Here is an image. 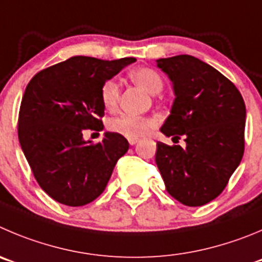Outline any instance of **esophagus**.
Listing matches in <instances>:
<instances>
[{"label": "esophagus", "mask_w": 262, "mask_h": 262, "mask_svg": "<svg viewBox=\"0 0 262 262\" xmlns=\"http://www.w3.org/2000/svg\"><path fill=\"white\" fill-rule=\"evenodd\" d=\"M128 142H129V145L133 146V145H136L137 142H138V139H137V138H129Z\"/></svg>", "instance_id": "34e87169"}]
</instances>
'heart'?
I'll return each instance as SVG.
<instances>
[{"label": "heart", "instance_id": "heart-1", "mask_svg": "<svg viewBox=\"0 0 262 262\" xmlns=\"http://www.w3.org/2000/svg\"><path fill=\"white\" fill-rule=\"evenodd\" d=\"M132 81L145 89L150 94H158L164 88L163 77L158 71L148 67L133 70L129 73ZM102 104L107 110H115L120 98V88L115 80H107L102 84L101 92ZM156 121L147 116H134V115H120L110 120L108 129L114 133L121 134L126 138H139L148 133L155 126Z\"/></svg>", "mask_w": 262, "mask_h": 262}]
</instances>
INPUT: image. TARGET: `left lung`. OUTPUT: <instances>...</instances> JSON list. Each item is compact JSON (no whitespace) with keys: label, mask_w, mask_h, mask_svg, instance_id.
Listing matches in <instances>:
<instances>
[{"label":"left lung","mask_w":262,"mask_h":262,"mask_svg":"<svg viewBox=\"0 0 262 262\" xmlns=\"http://www.w3.org/2000/svg\"><path fill=\"white\" fill-rule=\"evenodd\" d=\"M156 62L176 94L160 130L186 142V147L158 142L156 165L170 196L189 207L204 205L224 191L243 158V97L221 72L191 55Z\"/></svg>","instance_id":"8db88e82"}]
</instances>
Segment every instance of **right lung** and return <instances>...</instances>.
Segmentation results:
<instances>
[{"mask_svg": "<svg viewBox=\"0 0 262 262\" xmlns=\"http://www.w3.org/2000/svg\"><path fill=\"white\" fill-rule=\"evenodd\" d=\"M136 58L102 60L72 57L36 73L21 98L18 137L41 189L58 203L81 207L104 191L115 164L128 151L121 134L84 141L101 132V86Z\"/></svg>", "mask_w": 262, "mask_h": 262, "instance_id": "right-lung-1", "label": "right lung"}]
</instances>
